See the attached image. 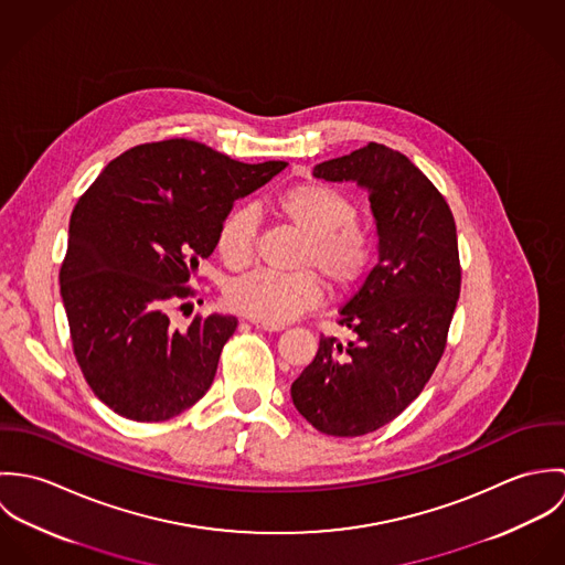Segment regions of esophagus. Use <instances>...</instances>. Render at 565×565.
I'll return each instance as SVG.
<instances>
[{
  "mask_svg": "<svg viewBox=\"0 0 565 565\" xmlns=\"http://www.w3.org/2000/svg\"><path fill=\"white\" fill-rule=\"evenodd\" d=\"M252 323H254L256 328H263V330H269V332H280V330L285 328V326H280V323L256 322V320H254Z\"/></svg>",
  "mask_w": 565,
  "mask_h": 565,
  "instance_id": "esophagus-1",
  "label": "esophagus"
}]
</instances>
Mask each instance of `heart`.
Here are the masks:
<instances>
[{
  "instance_id": "heart-1",
  "label": "heart",
  "mask_w": 565,
  "mask_h": 565,
  "mask_svg": "<svg viewBox=\"0 0 565 565\" xmlns=\"http://www.w3.org/2000/svg\"><path fill=\"white\" fill-rule=\"evenodd\" d=\"M276 213L296 228L307 243L298 256L300 269H316L332 291L352 287L372 260V242L356 226L354 202L322 182H302L276 198ZM258 217L252 209H233L220 231L217 252L228 267H245L252 260ZM322 298L320 278L313 271L278 276L254 271L235 280L228 307L249 320L265 323L291 322L313 309Z\"/></svg>"
}]
</instances>
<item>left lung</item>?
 Returning <instances> with one entry per match:
<instances>
[{
    "label": "left lung",
    "instance_id": "8db88e82",
    "mask_svg": "<svg viewBox=\"0 0 565 565\" xmlns=\"http://www.w3.org/2000/svg\"><path fill=\"white\" fill-rule=\"evenodd\" d=\"M313 175L367 191L379 260L341 309L356 339L322 337L291 401L326 435L359 437L401 415L444 354L461 291L457 226L435 184L381 143L320 162Z\"/></svg>",
    "mask_w": 565,
    "mask_h": 565
}]
</instances>
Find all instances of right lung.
Wrapping results in <instances>:
<instances>
[{
  "mask_svg": "<svg viewBox=\"0 0 565 565\" xmlns=\"http://www.w3.org/2000/svg\"><path fill=\"white\" fill-rule=\"evenodd\" d=\"M287 162L233 161L202 143L169 139L108 162L72 213L61 296L82 374L117 415L162 422L213 385L235 316L171 326L167 309L235 202Z\"/></svg>",
  "mask_w": 565,
  "mask_h": 565,
  "instance_id": "right-lung-1",
  "label": "right lung"
}]
</instances>
